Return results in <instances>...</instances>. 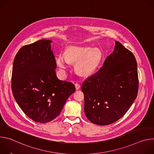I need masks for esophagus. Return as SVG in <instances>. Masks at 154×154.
<instances>
[{"instance_id": "esophagus-1", "label": "esophagus", "mask_w": 154, "mask_h": 154, "mask_svg": "<svg viewBox=\"0 0 154 154\" xmlns=\"http://www.w3.org/2000/svg\"><path fill=\"white\" fill-rule=\"evenodd\" d=\"M75 89L76 90H79V89H80V85L79 83H76L75 84Z\"/></svg>"}]
</instances>
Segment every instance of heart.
Instances as JSON below:
<instances>
[{"label": "heart", "instance_id": "heart-1", "mask_svg": "<svg viewBox=\"0 0 154 154\" xmlns=\"http://www.w3.org/2000/svg\"><path fill=\"white\" fill-rule=\"evenodd\" d=\"M100 60L99 50L85 46H71L66 51V56L60 54L57 59V66L63 71L68 67L69 61L76 62V68L84 75L91 74L98 66Z\"/></svg>", "mask_w": 154, "mask_h": 154}]
</instances>
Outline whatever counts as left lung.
<instances>
[{"label":"left lung","mask_w":154,"mask_h":154,"mask_svg":"<svg viewBox=\"0 0 154 154\" xmlns=\"http://www.w3.org/2000/svg\"><path fill=\"white\" fill-rule=\"evenodd\" d=\"M115 42L113 52L81 86L85 116L99 125L111 124L121 118L134 103L138 91L135 57L119 42Z\"/></svg>","instance_id":"left-lung-1"}]
</instances>
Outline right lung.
<instances>
[{"label":"right lung","instance_id":"add662e5","mask_svg":"<svg viewBox=\"0 0 154 154\" xmlns=\"http://www.w3.org/2000/svg\"><path fill=\"white\" fill-rule=\"evenodd\" d=\"M51 40L41 39L21 48L15 56L11 75L13 95L33 121L46 123L60 113L74 85L59 80Z\"/></svg>","mask_w":154,"mask_h":154}]
</instances>
